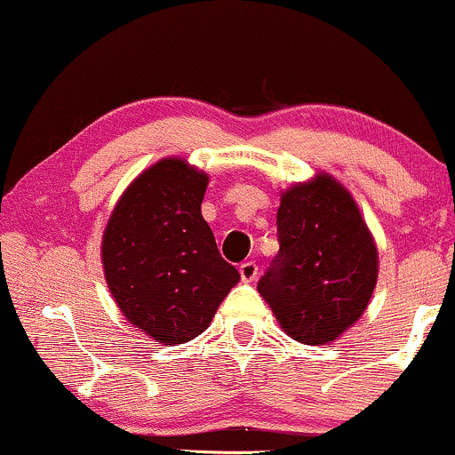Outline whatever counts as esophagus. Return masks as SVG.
Listing matches in <instances>:
<instances>
[{"mask_svg": "<svg viewBox=\"0 0 455 455\" xmlns=\"http://www.w3.org/2000/svg\"><path fill=\"white\" fill-rule=\"evenodd\" d=\"M239 275H242V280L245 282L254 280L259 275V265L254 263V260H245V263L239 265Z\"/></svg>", "mask_w": 455, "mask_h": 455, "instance_id": "1", "label": "esophagus"}]
</instances>
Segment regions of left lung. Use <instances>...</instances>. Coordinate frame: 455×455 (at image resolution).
I'll return each mask as SVG.
<instances>
[{
	"instance_id": "left-lung-1",
	"label": "left lung",
	"mask_w": 455,
	"mask_h": 455,
	"mask_svg": "<svg viewBox=\"0 0 455 455\" xmlns=\"http://www.w3.org/2000/svg\"><path fill=\"white\" fill-rule=\"evenodd\" d=\"M278 243L259 293L293 340H336L363 315L379 271L377 245L353 196L325 173L286 190Z\"/></svg>"
}]
</instances>
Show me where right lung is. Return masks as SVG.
Here are the masks:
<instances>
[{
	"instance_id": "add662e5",
	"label": "right lung",
	"mask_w": 455,
	"mask_h": 455,
	"mask_svg": "<svg viewBox=\"0 0 455 455\" xmlns=\"http://www.w3.org/2000/svg\"><path fill=\"white\" fill-rule=\"evenodd\" d=\"M207 181L184 160H160L128 186L102 237L104 275L119 310L164 344L205 331L239 282L201 216Z\"/></svg>"
}]
</instances>
